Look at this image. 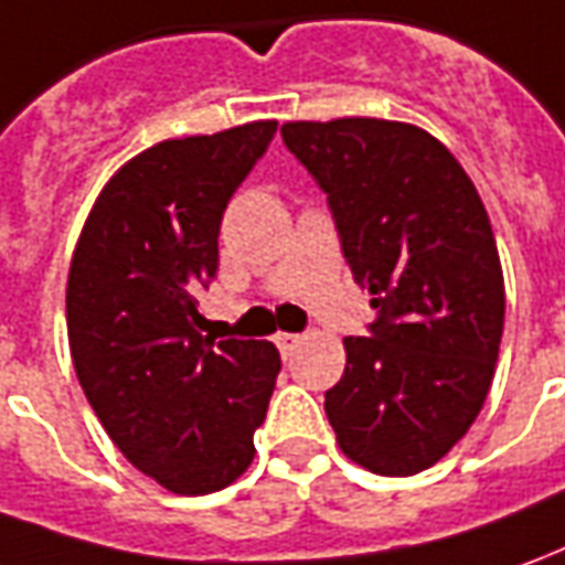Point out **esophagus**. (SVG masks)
Here are the masks:
<instances>
[{
    "label": "esophagus",
    "instance_id": "esophagus-1",
    "mask_svg": "<svg viewBox=\"0 0 565 565\" xmlns=\"http://www.w3.org/2000/svg\"><path fill=\"white\" fill-rule=\"evenodd\" d=\"M301 341H305L301 334H289V332L276 334V348H279V353H282V356H291L295 350L301 348Z\"/></svg>",
    "mask_w": 565,
    "mask_h": 565
}]
</instances>
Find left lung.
I'll list each match as a JSON object with an SVG mask.
<instances>
[{
    "mask_svg": "<svg viewBox=\"0 0 565 565\" xmlns=\"http://www.w3.org/2000/svg\"><path fill=\"white\" fill-rule=\"evenodd\" d=\"M282 141L326 190L353 279L379 310L369 338H344L329 424L350 461L412 477L468 434L495 375L504 276L483 200L408 122H286Z\"/></svg>",
    "mask_w": 565,
    "mask_h": 565,
    "instance_id": "8db88e82",
    "label": "left lung"
}]
</instances>
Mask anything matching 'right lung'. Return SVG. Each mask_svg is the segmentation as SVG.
<instances>
[{
    "mask_svg": "<svg viewBox=\"0 0 565 565\" xmlns=\"http://www.w3.org/2000/svg\"><path fill=\"white\" fill-rule=\"evenodd\" d=\"M276 122L174 138L128 159L88 212L67 276L73 369L97 422L135 468L209 495L255 458L279 375L270 341L202 334L227 202Z\"/></svg>",
    "mask_w": 565,
    "mask_h": 565,
    "instance_id": "obj_1",
    "label": "right lung"
}]
</instances>
